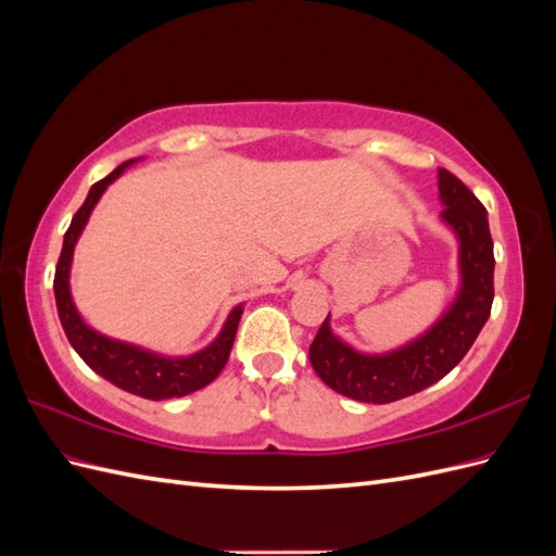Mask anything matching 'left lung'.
Here are the masks:
<instances>
[{"label": "left lung", "mask_w": 556, "mask_h": 556, "mask_svg": "<svg viewBox=\"0 0 556 556\" xmlns=\"http://www.w3.org/2000/svg\"><path fill=\"white\" fill-rule=\"evenodd\" d=\"M441 217L459 239L462 288L452 306L427 333L387 355H364L336 339L329 315L311 343L315 374L333 392L364 403H392L427 390L457 366L492 313L494 241L486 208L466 185L439 169Z\"/></svg>", "instance_id": "1"}]
</instances>
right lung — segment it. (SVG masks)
Masks as SVG:
<instances>
[{"label":"right lung","mask_w":556,"mask_h":556,"mask_svg":"<svg viewBox=\"0 0 556 556\" xmlns=\"http://www.w3.org/2000/svg\"><path fill=\"white\" fill-rule=\"evenodd\" d=\"M129 164H134V160L123 162L106 178L94 182L88 192V199L83 201V206L76 211L70 229L64 233L62 252L55 266L53 290H55V304H58L62 329L66 333V339H70L72 348L80 355V359L86 362L94 374L106 378L115 387H121V390L143 399L162 401V399L192 394L220 376V371L229 359L233 339H237V329H239L243 308L241 306L233 308L227 317L223 331L217 333V339L208 348L194 352L190 357H162L143 348L106 339V336L97 333L94 329H90L86 323H83V317L78 315L70 292V266L74 257V245L80 237L83 227H86L99 197L104 194L109 185L121 176Z\"/></svg>","instance_id":"1"}]
</instances>
